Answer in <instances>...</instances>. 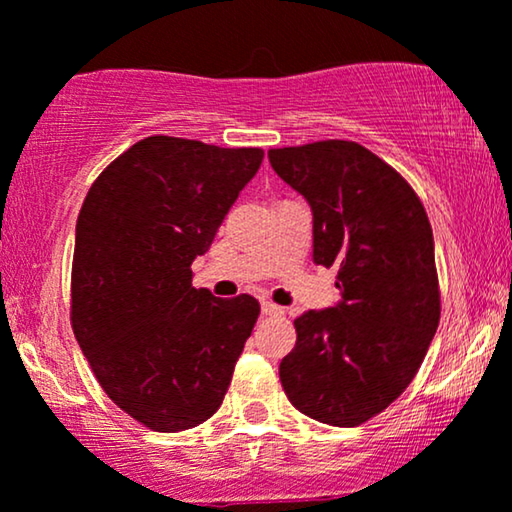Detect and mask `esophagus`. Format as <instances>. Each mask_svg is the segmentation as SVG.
Masks as SVG:
<instances>
[{"mask_svg": "<svg viewBox=\"0 0 512 512\" xmlns=\"http://www.w3.org/2000/svg\"><path fill=\"white\" fill-rule=\"evenodd\" d=\"M262 313L264 316H283V309L274 302H262Z\"/></svg>", "mask_w": 512, "mask_h": 512, "instance_id": "1", "label": "esophagus"}]
</instances>
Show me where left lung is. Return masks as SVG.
<instances>
[{
	"instance_id": "8db88e82",
	"label": "left lung",
	"mask_w": 512,
	"mask_h": 512,
	"mask_svg": "<svg viewBox=\"0 0 512 512\" xmlns=\"http://www.w3.org/2000/svg\"><path fill=\"white\" fill-rule=\"evenodd\" d=\"M313 210V262L339 267L342 302L295 320L283 391L306 417L360 426L410 386L440 323L433 231L410 182L351 140L269 149Z\"/></svg>"
}]
</instances>
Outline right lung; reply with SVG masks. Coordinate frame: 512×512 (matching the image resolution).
<instances>
[{"label": "right lung", "instance_id": "add662e5", "mask_svg": "<svg viewBox=\"0 0 512 512\" xmlns=\"http://www.w3.org/2000/svg\"><path fill=\"white\" fill-rule=\"evenodd\" d=\"M262 159L260 147L149 135L102 170L79 210L74 337L112 403L156 433L220 410L260 316L255 297L196 290L192 262Z\"/></svg>", "mask_w": 512, "mask_h": 512}]
</instances>
